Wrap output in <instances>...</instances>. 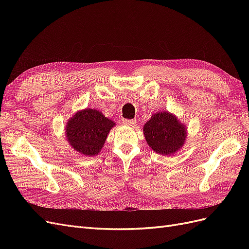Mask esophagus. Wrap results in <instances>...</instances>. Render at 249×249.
<instances>
[{
	"instance_id": "esophagus-1",
	"label": "esophagus",
	"mask_w": 249,
	"mask_h": 249,
	"mask_svg": "<svg viewBox=\"0 0 249 249\" xmlns=\"http://www.w3.org/2000/svg\"><path fill=\"white\" fill-rule=\"evenodd\" d=\"M123 123L124 125H127V126H134L135 124H136V122H135L134 119H123Z\"/></svg>"
}]
</instances>
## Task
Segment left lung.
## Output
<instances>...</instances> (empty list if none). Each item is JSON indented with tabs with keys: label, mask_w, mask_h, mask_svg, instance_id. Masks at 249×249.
Returning a JSON list of instances; mask_svg holds the SVG:
<instances>
[{
	"label": "left lung",
	"mask_w": 249,
	"mask_h": 249,
	"mask_svg": "<svg viewBox=\"0 0 249 249\" xmlns=\"http://www.w3.org/2000/svg\"><path fill=\"white\" fill-rule=\"evenodd\" d=\"M143 134L150 148L164 156L177 153L187 137L186 126L167 111L155 113L143 126Z\"/></svg>",
	"instance_id": "8db88e82"
}]
</instances>
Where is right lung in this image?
<instances>
[{"instance_id":"1","label":"right lung","mask_w":249,"mask_h":249,"mask_svg":"<svg viewBox=\"0 0 249 249\" xmlns=\"http://www.w3.org/2000/svg\"><path fill=\"white\" fill-rule=\"evenodd\" d=\"M114 125L115 123L105 117L102 112L87 108L78 111L67 122L65 135L76 152L91 157L101 152Z\"/></svg>"}]
</instances>
